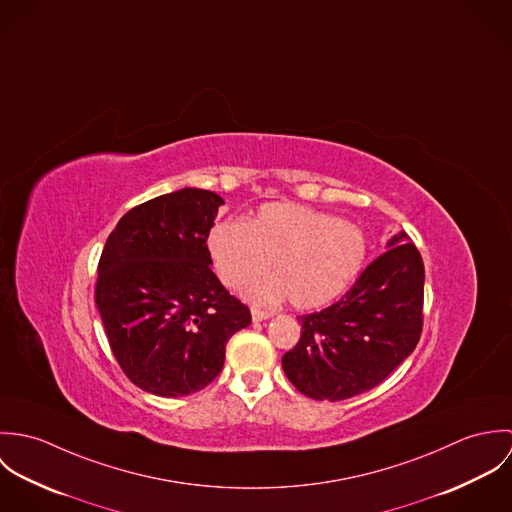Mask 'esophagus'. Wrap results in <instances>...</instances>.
<instances>
[{"label": "esophagus", "instance_id": "34e87169", "mask_svg": "<svg viewBox=\"0 0 512 512\" xmlns=\"http://www.w3.org/2000/svg\"><path fill=\"white\" fill-rule=\"evenodd\" d=\"M272 313L270 311H260V309H252V319L254 321H264V319H270Z\"/></svg>", "mask_w": 512, "mask_h": 512}]
</instances>
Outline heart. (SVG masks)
<instances>
[{"label":"heart","mask_w":512,"mask_h":512,"mask_svg":"<svg viewBox=\"0 0 512 512\" xmlns=\"http://www.w3.org/2000/svg\"><path fill=\"white\" fill-rule=\"evenodd\" d=\"M220 280L242 288L272 262V278L246 290L270 305L286 295L299 309H313L345 292L363 268L366 238L347 220L292 203H268L252 220L224 219L207 238Z\"/></svg>","instance_id":"heart-1"}]
</instances>
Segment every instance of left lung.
<instances>
[{"label": "left lung", "instance_id": "obj_1", "mask_svg": "<svg viewBox=\"0 0 512 512\" xmlns=\"http://www.w3.org/2000/svg\"><path fill=\"white\" fill-rule=\"evenodd\" d=\"M406 238L396 234L339 301L297 317L301 337L282 366L301 394L353 398L378 386L416 349L424 325V262Z\"/></svg>", "mask_w": 512, "mask_h": 512}]
</instances>
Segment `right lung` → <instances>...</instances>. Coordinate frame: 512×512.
<instances>
[{"label": "right lung", "instance_id": "obj_1", "mask_svg": "<svg viewBox=\"0 0 512 512\" xmlns=\"http://www.w3.org/2000/svg\"><path fill=\"white\" fill-rule=\"evenodd\" d=\"M224 201L185 187L118 220L96 280V305L124 374L155 396H187L219 376L250 309L211 270L207 238Z\"/></svg>", "mask_w": 512, "mask_h": 512}]
</instances>
